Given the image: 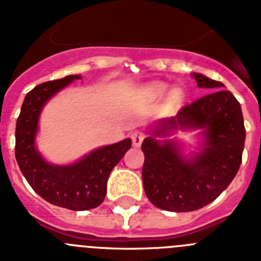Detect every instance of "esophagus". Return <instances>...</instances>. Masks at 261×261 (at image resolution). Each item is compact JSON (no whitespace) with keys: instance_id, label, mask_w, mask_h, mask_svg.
I'll use <instances>...</instances> for the list:
<instances>
[{"instance_id":"34e87169","label":"esophagus","mask_w":261,"mask_h":261,"mask_svg":"<svg viewBox=\"0 0 261 261\" xmlns=\"http://www.w3.org/2000/svg\"><path fill=\"white\" fill-rule=\"evenodd\" d=\"M132 142H133V146L136 147H140L141 146L142 141H144V138H145V135L142 132H135L132 133Z\"/></svg>"}]
</instances>
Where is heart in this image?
Instances as JSON below:
<instances>
[{
  "mask_svg": "<svg viewBox=\"0 0 261 261\" xmlns=\"http://www.w3.org/2000/svg\"><path fill=\"white\" fill-rule=\"evenodd\" d=\"M167 90L168 85L163 84V82H153V84L147 85V86L145 87V94H146V96H149L150 99H156L165 95V94L167 93ZM183 99L184 94L183 91L179 89L171 90L167 96L168 103L171 106H179L183 102Z\"/></svg>",
  "mask_w": 261,
  "mask_h": 261,
  "instance_id": "b5f03b06",
  "label": "heart"
}]
</instances>
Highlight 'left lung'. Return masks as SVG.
<instances>
[{"label":"left lung","instance_id":"1","mask_svg":"<svg viewBox=\"0 0 261 261\" xmlns=\"http://www.w3.org/2000/svg\"><path fill=\"white\" fill-rule=\"evenodd\" d=\"M208 95L181 108L171 119L159 121L142 142V181L147 199L168 212L202 208L229 187L242 163L246 129L239 102L225 85L192 73ZM202 128L200 150L186 157L174 140H156L174 130Z\"/></svg>","mask_w":261,"mask_h":261}]
</instances>
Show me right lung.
Listing matches in <instances>:
<instances>
[{
	"mask_svg": "<svg viewBox=\"0 0 261 261\" xmlns=\"http://www.w3.org/2000/svg\"><path fill=\"white\" fill-rule=\"evenodd\" d=\"M80 78L66 75L34 87L23 100L15 128V158L23 176L45 201L70 211H89L102 204L112 168L132 146V140L125 138L65 166L48 163L41 156L35 145L41 110L55 94Z\"/></svg>",
	"mask_w": 261,
	"mask_h": 261,
	"instance_id": "add662e5",
	"label": "right lung"
}]
</instances>
